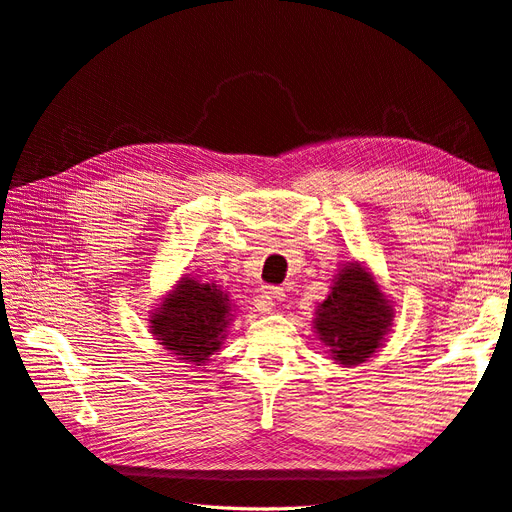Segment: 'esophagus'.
I'll return each mask as SVG.
<instances>
[{
  "mask_svg": "<svg viewBox=\"0 0 512 512\" xmlns=\"http://www.w3.org/2000/svg\"><path fill=\"white\" fill-rule=\"evenodd\" d=\"M285 298V291L283 287H263L261 289V298L257 302V310L261 312H268L276 300H283Z\"/></svg>",
  "mask_w": 512,
  "mask_h": 512,
  "instance_id": "esophagus-1",
  "label": "esophagus"
}]
</instances>
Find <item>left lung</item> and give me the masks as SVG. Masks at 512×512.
<instances>
[{
    "label": "left lung",
    "mask_w": 512,
    "mask_h": 512,
    "mask_svg": "<svg viewBox=\"0 0 512 512\" xmlns=\"http://www.w3.org/2000/svg\"><path fill=\"white\" fill-rule=\"evenodd\" d=\"M393 308L372 276L351 263L336 276L327 300L319 306L315 329L342 366H355L381 349Z\"/></svg>",
    "instance_id": "left-lung-1"
}]
</instances>
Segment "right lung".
Here are the masks:
<instances>
[{"label":"right lung","mask_w":512,"mask_h":512,"mask_svg":"<svg viewBox=\"0 0 512 512\" xmlns=\"http://www.w3.org/2000/svg\"><path fill=\"white\" fill-rule=\"evenodd\" d=\"M232 304L217 285L183 278L151 319L153 334L170 355L185 364L202 366L221 346L232 321Z\"/></svg>","instance_id":"add662e5"}]
</instances>
